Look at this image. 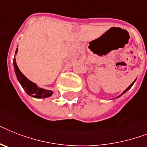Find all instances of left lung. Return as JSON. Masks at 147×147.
<instances>
[{
    "label": "left lung",
    "mask_w": 147,
    "mask_h": 147,
    "mask_svg": "<svg viewBox=\"0 0 147 147\" xmlns=\"http://www.w3.org/2000/svg\"><path fill=\"white\" fill-rule=\"evenodd\" d=\"M135 81H136V80H135ZM135 81H134V82H133V83H132V84H131V85H130V86H129V87H128V88H127V89H126V90H125V91H124V92H123V93H122V94H120V95H119V96H118V97L121 96V95H122V94H124V93H126V92H127L128 90L130 89V88L132 87V86H133V85H134V82H135ZM118 97H117V98H118Z\"/></svg>",
    "instance_id": "obj_1"
}]
</instances>
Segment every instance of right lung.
<instances>
[{"instance_id":"right-lung-1","label":"right lung","mask_w":147,"mask_h":147,"mask_svg":"<svg viewBox=\"0 0 147 147\" xmlns=\"http://www.w3.org/2000/svg\"><path fill=\"white\" fill-rule=\"evenodd\" d=\"M17 51H18V49H17V50H16V53H17ZM13 66H14V71L16 75H17V79H18V81L20 83V85H22L23 88L25 90L26 94L32 97L37 98H47V97H49L52 95V94L53 93L52 91L45 90L42 89V88H37L36 84H34V83L30 82L29 79H27L24 76V74L20 71L19 68L17 67V65L16 63L15 59H13Z\"/></svg>"}]
</instances>
